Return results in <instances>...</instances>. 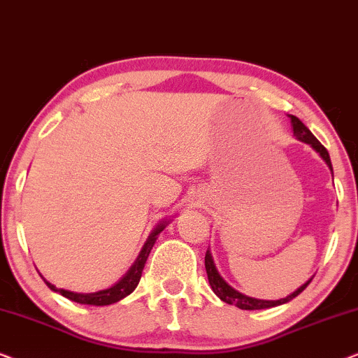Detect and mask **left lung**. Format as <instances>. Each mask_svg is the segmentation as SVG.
Returning a JSON list of instances; mask_svg holds the SVG:
<instances>
[{
  "label": "left lung",
  "instance_id": "1",
  "mask_svg": "<svg viewBox=\"0 0 358 358\" xmlns=\"http://www.w3.org/2000/svg\"><path fill=\"white\" fill-rule=\"evenodd\" d=\"M288 117H290V120H292L293 135H295L300 141H305V143L311 145L313 148H315L317 153H320L321 158L326 161V164L329 166V169L332 171L329 153H327V150L320 143V140H317L316 136L311 134L310 129H308V127L303 124V122L298 119V117H295V115H288ZM205 271H207L210 287H212L215 295H217L220 300L228 303V305H234V306L241 308V310H266V308H273V306L283 305V303H288L290 300H293L295 296L300 295V293L305 290V288L310 285V282L313 280V278H310V280H308L306 283H303V285L298 288V290L293 292L292 295H288L285 298H280V300H257V298L243 295V293L234 290L231 285H228V283L223 280V277L220 275L217 267H215V262H213L212 254H210V251H207V254H205Z\"/></svg>",
  "mask_w": 358,
  "mask_h": 358
}]
</instances>
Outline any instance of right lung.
Instances as JSON below:
<instances>
[{"label": "right lung", "instance_id": "add662e5", "mask_svg": "<svg viewBox=\"0 0 358 358\" xmlns=\"http://www.w3.org/2000/svg\"><path fill=\"white\" fill-rule=\"evenodd\" d=\"M164 228H166V222L159 223L158 227L151 231L148 239H146V243L143 244V248H141L138 257H136V261L134 262V266L129 268V272H127L119 282L114 283V285L109 288H106V290L92 292V293H76V292H70V290H63V288H57L55 285H52L50 282H47L42 275L41 277L43 278V282L47 283V287L50 288V290L60 293V295L68 298V300L80 303V305H91V306L112 305V303L120 301L122 298L130 295V293L136 288V285H138V282L141 278V272H143V267L146 264V259H148L151 249H153L156 239H158V234L163 231Z\"/></svg>", "mask_w": 358, "mask_h": 358}]
</instances>
